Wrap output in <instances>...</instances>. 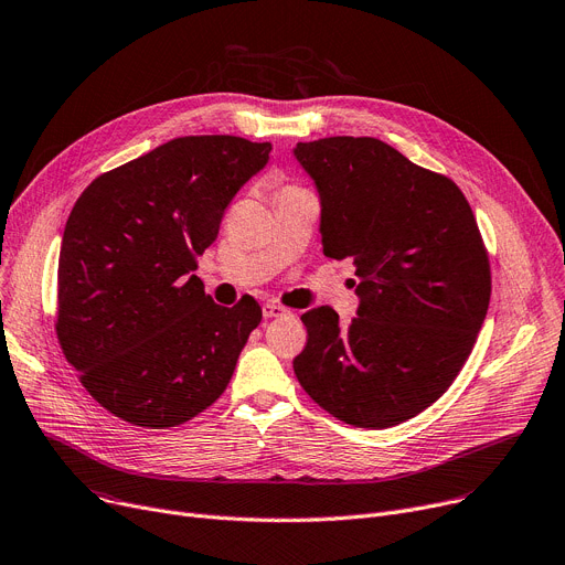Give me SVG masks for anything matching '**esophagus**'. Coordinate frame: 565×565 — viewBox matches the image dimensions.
Returning <instances> with one entry per match:
<instances>
[{
  "label": "esophagus",
  "mask_w": 565,
  "mask_h": 565,
  "mask_svg": "<svg viewBox=\"0 0 565 565\" xmlns=\"http://www.w3.org/2000/svg\"><path fill=\"white\" fill-rule=\"evenodd\" d=\"M286 313H288V309H284V307L277 305V302L263 305V316H265V318H279V316H286Z\"/></svg>",
  "instance_id": "obj_1"
}]
</instances>
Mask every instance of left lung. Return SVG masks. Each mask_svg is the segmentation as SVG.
Returning a JSON list of instances; mask_svg holds the SVG:
<instances>
[{
  "label": "left lung",
  "instance_id": "1",
  "mask_svg": "<svg viewBox=\"0 0 565 565\" xmlns=\"http://www.w3.org/2000/svg\"><path fill=\"white\" fill-rule=\"evenodd\" d=\"M292 156L318 190L322 252L352 258L362 298L348 328L330 307L302 313L295 375L350 426L403 424L451 387L486 320L477 220L451 178L375 137L300 141Z\"/></svg>",
  "mask_w": 565,
  "mask_h": 565
}]
</instances>
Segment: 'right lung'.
Returning <instances> with one entry per match:
<instances>
[{"label":"right lung","mask_w":565,"mask_h":565,"mask_svg":"<svg viewBox=\"0 0 565 565\" xmlns=\"http://www.w3.org/2000/svg\"><path fill=\"white\" fill-rule=\"evenodd\" d=\"M273 146L231 135L171 139L116 167L75 201L58 254L56 339L114 417L171 428L211 407L263 318L192 275L226 205Z\"/></svg>","instance_id":"right-lung-1"}]
</instances>
